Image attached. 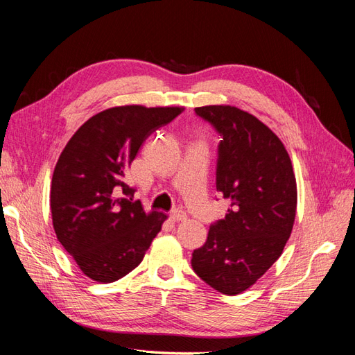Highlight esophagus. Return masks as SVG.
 <instances>
[{"label":"esophagus","mask_w":355,"mask_h":355,"mask_svg":"<svg viewBox=\"0 0 355 355\" xmlns=\"http://www.w3.org/2000/svg\"><path fill=\"white\" fill-rule=\"evenodd\" d=\"M170 218H171V220H173V222H182V220L187 219V213L184 210L176 209V210L171 211Z\"/></svg>","instance_id":"1"}]
</instances>
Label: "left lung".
<instances>
[{
    "instance_id": "left-lung-1",
    "label": "left lung",
    "mask_w": 355,
    "mask_h": 355,
    "mask_svg": "<svg viewBox=\"0 0 355 355\" xmlns=\"http://www.w3.org/2000/svg\"><path fill=\"white\" fill-rule=\"evenodd\" d=\"M196 114L222 137L216 189L231 209L211 225L191 265L202 282L232 296L282 256L296 216V178L283 142L254 115L230 105L200 106Z\"/></svg>"
}]
</instances>
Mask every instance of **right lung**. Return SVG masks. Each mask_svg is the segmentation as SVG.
<instances>
[{"mask_svg":"<svg viewBox=\"0 0 355 355\" xmlns=\"http://www.w3.org/2000/svg\"><path fill=\"white\" fill-rule=\"evenodd\" d=\"M184 111L179 106L125 105L105 110L69 139L53 171V228L80 270L98 283H112L142 262L163 211L145 213L124 176L139 148L157 128Z\"/></svg>","mask_w":355,"mask_h":355,"instance_id":"right-lung-1","label":"right lung"}]
</instances>
